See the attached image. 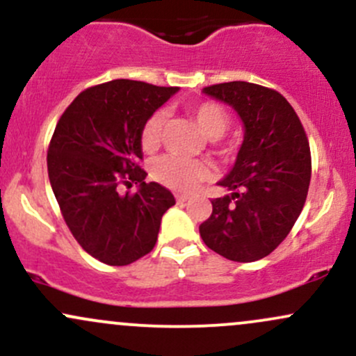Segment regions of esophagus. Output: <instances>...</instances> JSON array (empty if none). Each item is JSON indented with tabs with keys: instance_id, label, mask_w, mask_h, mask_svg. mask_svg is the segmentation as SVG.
Returning a JSON list of instances; mask_svg holds the SVG:
<instances>
[{
	"instance_id": "esophagus-1",
	"label": "esophagus",
	"mask_w": 356,
	"mask_h": 356,
	"mask_svg": "<svg viewBox=\"0 0 356 356\" xmlns=\"http://www.w3.org/2000/svg\"><path fill=\"white\" fill-rule=\"evenodd\" d=\"M175 198H177L178 203H185L190 197H188V195H177V197H175Z\"/></svg>"
}]
</instances>
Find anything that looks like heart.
Returning a JSON list of instances; mask_svg holds the SVG:
<instances>
[{"instance_id":"b5f03b06","label":"heart","mask_w":356,"mask_h":356,"mask_svg":"<svg viewBox=\"0 0 356 356\" xmlns=\"http://www.w3.org/2000/svg\"><path fill=\"white\" fill-rule=\"evenodd\" d=\"M191 115L207 138L213 139V145L218 146V151L223 153L225 147L218 145V141L227 129L230 127V113L218 102H202L191 107ZM166 114L165 111H154L146 119L141 127V146L145 151L156 149L161 143L163 126H165ZM151 175L158 183L177 191H191L202 181L211 178V168L203 161L197 159H185L173 154H165L154 159L151 165Z\"/></svg>"}]
</instances>
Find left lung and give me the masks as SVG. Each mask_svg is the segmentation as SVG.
<instances>
[{
    "instance_id": "1",
    "label": "left lung",
    "mask_w": 356,
    "mask_h": 356,
    "mask_svg": "<svg viewBox=\"0 0 356 356\" xmlns=\"http://www.w3.org/2000/svg\"><path fill=\"white\" fill-rule=\"evenodd\" d=\"M203 92L234 107L245 134L234 168L218 181L232 195L211 200L213 210L200 235L229 261H259L284 241L305 207L311 181L307 136L277 90L235 81Z\"/></svg>"
}]
</instances>
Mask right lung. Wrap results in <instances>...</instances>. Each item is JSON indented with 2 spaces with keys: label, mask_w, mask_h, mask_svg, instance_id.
I'll return each instance as SVG.
<instances>
[{
  "label": "right lung",
  "mask_w": 356,
  "mask_h": 356,
  "mask_svg": "<svg viewBox=\"0 0 356 356\" xmlns=\"http://www.w3.org/2000/svg\"><path fill=\"white\" fill-rule=\"evenodd\" d=\"M178 87L118 79L82 90L58 119L47 166L62 217L87 254L127 266L153 250L170 190L146 183L141 127ZM140 183L121 195V184Z\"/></svg>",
  "instance_id": "add662e5"
}]
</instances>
